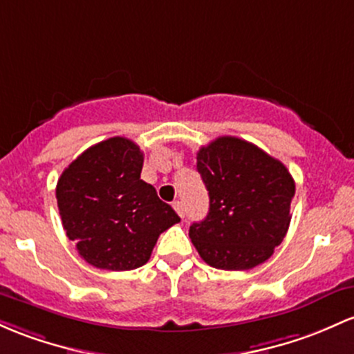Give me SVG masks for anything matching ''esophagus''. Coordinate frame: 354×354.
<instances>
[{
	"label": "esophagus",
	"instance_id": "1",
	"mask_svg": "<svg viewBox=\"0 0 354 354\" xmlns=\"http://www.w3.org/2000/svg\"><path fill=\"white\" fill-rule=\"evenodd\" d=\"M173 208H174V212H176L178 215H180L181 218H183V216H185V207H183V203H181V201H174Z\"/></svg>",
	"mask_w": 354,
	"mask_h": 354
}]
</instances>
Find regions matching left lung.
I'll return each instance as SVG.
<instances>
[{
    "mask_svg": "<svg viewBox=\"0 0 354 354\" xmlns=\"http://www.w3.org/2000/svg\"><path fill=\"white\" fill-rule=\"evenodd\" d=\"M196 169L209 196L207 218L189 227L200 257L223 270L266 262L290 223L296 183L286 166L252 142L221 136L198 151Z\"/></svg>",
    "mask_w": 354,
    "mask_h": 354,
    "instance_id": "left-lung-1",
    "label": "left lung"
}]
</instances>
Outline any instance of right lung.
Returning a JSON list of instances; mask_svg holds the SVG:
<instances>
[{
  "label": "right lung",
  "mask_w": 354,
  "mask_h": 354,
  "mask_svg": "<svg viewBox=\"0 0 354 354\" xmlns=\"http://www.w3.org/2000/svg\"><path fill=\"white\" fill-rule=\"evenodd\" d=\"M145 154L127 138L106 139L85 149L57 183V203L67 236L97 269L145 266L158 236L180 221L141 180Z\"/></svg>",
  "instance_id": "1"
}]
</instances>
